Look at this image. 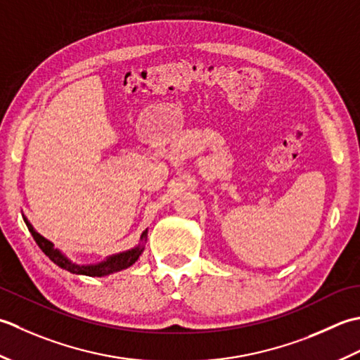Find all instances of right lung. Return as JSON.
<instances>
[{
  "label": "right lung",
  "instance_id": "add662e5",
  "mask_svg": "<svg viewBox=\"0 0 360 360\" xmlns=\"http://www.w3.org/2000/svg\"><path fill=\"white\" fill-rule=\"evenodd\" d=\"M23 219H25L29 231H31V234L34 236L37 245L41 248V252L45 253L54 264H57L58 267L68 270V272L76 274V275L105 276V275L120 272V270L127 269V267L131 266V264H135L138 261V258L141 256V253L144 250V242L148 240V230H146V231H143L141 238H139V244L134 248H130V250L108 256L107 259L101 261L98 264H86V266H80V264H76V262H72L71 259H68L67 256H65L60 250H58V248L54 247L53 242L48 240L46 238H43L40 233H37L34 226L31 225V222H29L26 217H23Z\"/></svg>",
  "mask_w": 360,
  "mask_h": 360
}]
</instances>
